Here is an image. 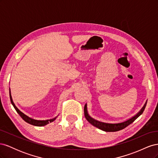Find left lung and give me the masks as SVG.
I'll return each mask as SVG.
<instances>
[{
    "mask_svg": "<svg viewBox=\"0 0 158 158\" xmlns=\"http://www.w3.org/2000/svg\"><path fill=\"white\" fill-rule=\"evenodd\" d=\"M147 102H146V103L144 104V107L142 108V109L140 111L138 112L135 116H134L133 117H132L131 118L128 119V120L124 121L123 123H103V122H100L98 121L97 120H95L94 118L91 117L87 111V106L86 104L84 106V115L85 118L87 119V121L92 125L95 127H97L101 130L106 131V132H116V131H121L122 129L126 128L127 126H128L129 125H131L132 123H133L135 121L136 119L139 117L140 114H142V113L144 112V109L146 107Z\"/></svg>",
    "mask_w": 158,
    "mask_h": 158,
    "instance_id": "left-lung-1",
    "label": "left lung"
}]
</instances>
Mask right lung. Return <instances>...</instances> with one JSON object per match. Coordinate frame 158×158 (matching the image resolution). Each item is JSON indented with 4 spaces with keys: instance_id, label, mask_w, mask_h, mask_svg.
<instances>
[{
    "instance_id": "right-lung-1",
    "label": "right lung",
    "mask_w": 158,
    "mask_h": 158,
    "mask_svg": "<svg viewBox=\"0 0 158 158\" xmlns=\"http://www.w3.org/2000/svg\"><path fill=\"white\" fill-rule=\"evenodd\" d=\"M9 93H10V101H11V103L12 104V106H14V109H16V111H17V113L20 114V116L23 118V121H25L26 123L30 124V125H34V126H37V127H42V126H45L47 124H49V123H51L52 121H54L56 118H52V119H48V120H44V121H40V120H35V119H33L29 117H27V115H26L25 114H23L22 112H21L20 110H19L15 106V104L14 103L12 99V96H11V94H10V89H9Z\"/></svg>"
}]
</instances>
